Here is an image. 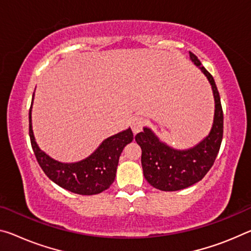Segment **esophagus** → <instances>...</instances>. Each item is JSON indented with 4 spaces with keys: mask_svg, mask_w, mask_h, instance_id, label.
<instances>
[{
    "mask_svg": "<svg viewBox=\"0 0 251 251\" xmlns=\"http://www.w3.org/2000/svg\"><path fill=\"white\" fill-rule=\"evenodd\" d=\"M146 121L144 117L142 116H135L132 118V122H130V127H132V130L134 134L140 133L143 129V127L145 126Z\"/></svg>",
    "mask_w": 251,
    "mask_h": 251,
    "instance_id": "esophagus-1",
    "label": "esophagus"
}]
</instances>
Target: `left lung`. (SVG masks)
<instances>
[{
  "label": "left lung",
  "mask_w": 251,
  "mask_h": 251,
  "mask_svg": "<svg viewBox=\"0 0 251 251\" xmlns=\"http://www.w3.org/2000/svg\"><path fill=\"white\" fill-rule=\"evenodd\" d=\"M190 58L212 86L216 110L211 132L200 144L185 151L174 150L160 142L146 127L135 136L142 149V166L146 181L162 191L182 190L201 181L212 168L224 136V111L214 79L191 51Z\"/></svg>",
  "instance_id": "8db88e82"
}]
</instances>
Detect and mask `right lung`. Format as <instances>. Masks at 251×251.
I'll return each instance as SVG.
<instances>
[{"instance_id": "1", "label": "right lung", "mask_w": 251, "mask_h": 251, "mask_svg": "<svg viewBox=\"0 0 251 251\" xmlns=\"http://www.w3.org/2000/svg\"><path fill=\"white\" fill-rule=\"evenodd\" d=\"M33 101V98H32ZM31 108L29 111V135L35 158L46 176L61 188L70 192L93 196L109 188L116 176L119 156L124 147L133 141L132 129L110 136L86 160L73 164H65L52 160L39 149L34 141Z\"/></svg>"}]
</instances>
